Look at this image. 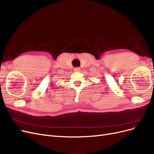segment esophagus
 <instances>
[{
	"label": "esophagus",
	"instance_id": "esophagus-1",
	"mask_svg": "<svg viewBox=\"0 0 154 154\" xmlns=\"http://www.w3.org/2000/svg\"><path fill=\"white\" fill-rule=\"evenodd\" d=\"M74 71H75V72H79L80 71V67H76V68H74Z\"/></svg>",
	"mask_w": 154,
	"mask_h": 154
}]
</instances>
